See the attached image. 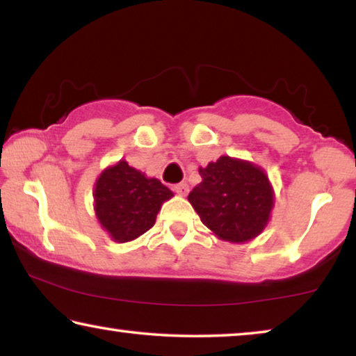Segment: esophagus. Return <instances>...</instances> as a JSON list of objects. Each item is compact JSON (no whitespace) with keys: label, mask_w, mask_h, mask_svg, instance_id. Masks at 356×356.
Returning <instances> with one entry per match:
<instances>
[{"label":"esophagus","mask_w":356,"mask_h":356,"mask_svg":"<svg viewBox=\"0 0 356 356\" xmlns=\"http://www.w3.org/2000/svg\"><path fill=\"white\" fill-rule=\"evenodd\" d=\"M188 185H186L185 182H180V184H176L174 185V191L177 193V195L180 196H186V193H188Z\"/></svg>","instance_id":"34e87169"}]
</instances>
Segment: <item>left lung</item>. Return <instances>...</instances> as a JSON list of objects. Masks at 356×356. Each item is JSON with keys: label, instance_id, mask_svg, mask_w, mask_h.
<instances>
[{"label": "left lung", "instance_id": "8db88e82", "mask_svg": "<svg viewBox=\"0 0 356 356\" xmlns=\"http://www.w3.org/2000/svg\"><path fill=\"white\" fill-rule=\"evenodd\" d=\"M201 184L188 201L210 231L227 242H246L262 232L273 207V191L261 168L220 156L200 168Z\"/></svg>", "mask_w": 356, "mask_h": 356}]
</instances>
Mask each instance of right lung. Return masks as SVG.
Segmentation results:
<instances>
[{
    "instance_id": "obj_1",
    "label": "right lung",
    "mask_w": 356,
    "mask_h": 356,
    "mask_svg": "<svg viewBox=\"0 0 356 356\" xmlns=\"http://www.w3.org/2000/svg\"><path fill=\"white\" fill-rule=\"evenodd\" d=\"M171 196L172 191L160 180L147 179L120 160L95 184V213L116 242H130L155 225L161 204Z\"/></svg>"
}]
</instances>
